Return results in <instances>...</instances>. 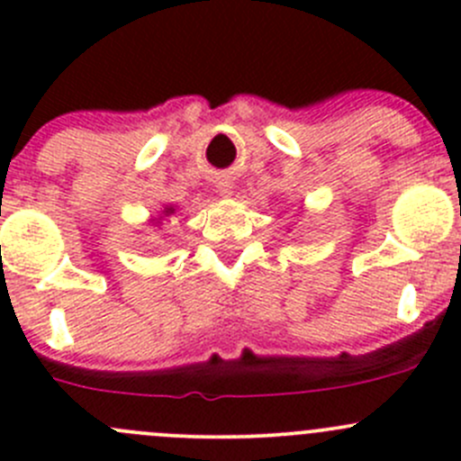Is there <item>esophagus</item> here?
I'll return each instance as SVG.
<instances>
[{
    "label": "esophagus",
    "instance_id": "1",
    "mask_svg": "<svg viewBox=\"0 0 461 461\" xmlns=\"http://www.w3.org/2000/svg\"><path fill=\"white\" fill-rule=\"evenodd\" d=\"M218 192H221L222 196H227V194H230V185H225V183H218Z\"/></svg>",
    "mask_w": 461,
    "mask_h": 461
}]
</instances>
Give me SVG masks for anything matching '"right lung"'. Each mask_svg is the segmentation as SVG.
Listing matches in <instances>:
<instances>
[{
    "label": "right lung",
    "mask_w": 461,
    "mask_h": 461,
    "mask_svg": "<svg viewBox=\"0 0 461 461\" xmlns=\"http://www.w3.org/2000/svg\"><path fill=\"white\" fill-rule=\"evenodd\" d=\"M165 213H174V207H167Z\"/></svg>",
    "instance_id": "obj_1"
}]
</instances>
